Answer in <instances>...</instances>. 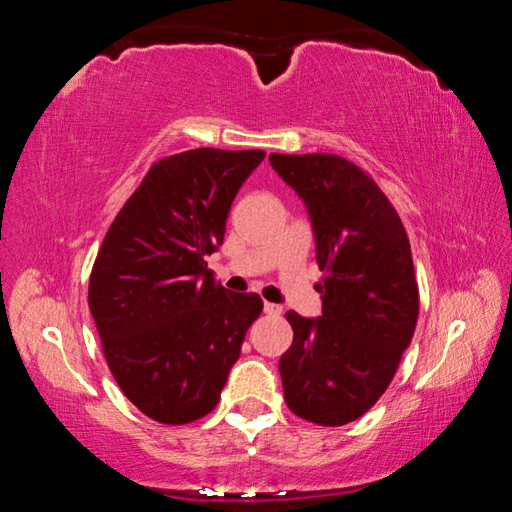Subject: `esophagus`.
Masks as SVG:
<instances>
[{
    "label": "esophagus",
    "instance_id": "34e87169",
    "mask_svg": "<svg viewBox=\"0 0 512 512\" xmlns=\"http://www.w3.org/2000/svg\"><path fill=\"white\" fill-rule=\"evenodd\" d=\"M264 314L280 316L282 314V307L280 305H273V302H264Z\"/></svg>",
    "mask_w": 512,
    "mask_h": 512
}]
</instances>
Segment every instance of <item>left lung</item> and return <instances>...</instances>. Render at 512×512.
Segmentation results:
<instances>
[{
	"label": "left lung",
	"mask_w": 512,
	"mask_h": 512,
	"mask_svg": "<svg viewBox=\"0 0 512 512\" xmlns=\"http://www.w3.org/2000/svg\"><path fill=\"white\" fill-rule=\"evenodd\" d=\"M305 203L316 239L323 314L287 311L284 400L302 420L341 427L391 384L418 323L411 244L395 207L366 171L329 153L268 155Z\"/></svg>",
	"instance_id": "8db88e82"
}]
</instances>
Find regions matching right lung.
I'll list each match as a JSON object with an SVG mask.
<instances>
[{"label":"right lung","instance_id":"obj_1","mask_svg":"<svg viewBox=\"0 0 512 512\" xmlns=\"http://www.w3.org/2000/svg\"><path fill=\"white\" fill-rule=\"evenodd\" d=\"M264 151L194 149L155 162L121 207L92 266L88 302L124 395L162 424H187L219 404L257 293L214 280L239 187Z\"/></svg>","mask_w":512,"mask_h":512}]
</instances>
